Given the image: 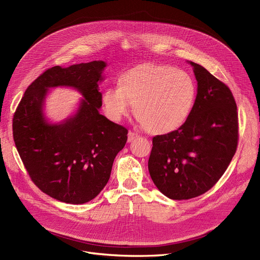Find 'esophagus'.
<instances>
[{"instance_id":"1","label":"esophagus","mask_w":260,"mask_h":260,"mask_svg":"<svg viewBox=\"0 0 260 260\" xmlns=\"http://www.w3.org/2000/svg\"><path fill=\"white\" fill-rule=\"evenodd\" d=\"M138 137H139V135H138V134L133 133V132H129V133H128V135H127V142H132L133 140L137 139Z\"/></svg>"}]
</instances>
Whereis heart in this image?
I'll return each mask as SVG.
<instances>
[{
    "instance_id": "obj_1",
    "label": "heart",
    "mask_w": 260,
    "mask_h": 260,
    "mask_svg": "<svg viewBox=\"0 0 260 260\" xmlns=\"http://www.w3.org/2000/svg\"><path fill=\"white\" fill-rule=\"evenodd\" d=\"M196 98L195 80L186 72L170 65L143 64L121 75L118 89L105 90L102 100L112 120L127 116L132 104L146 132L165 135L184 124Z\"/></svg>"
}]
</instances>
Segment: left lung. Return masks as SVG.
Listing matches in <instances>:
<instances>
[{
    "label": "left lung",
    "instance_id": "1",
    "mask_svg": "<svg viewBox=\"0 0 260 260\" xmlns=\"http://www.w3.org/2000/svg\"><path fill=\"white\" fill-rule=\"evenodd\" d=\"M197 80L192 114L175 132L153 138L148 171L160 192L174 200L200 196L228 169L238 143V114L230 88L203 66L189 62Z\"/></svg>",
    "mask_w": 260,
    "mask_h": 260
}]
</instances>
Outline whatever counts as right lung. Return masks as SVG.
I'll return each mask as SVG.
<instances>
[{
    "mask_svg": "<svg viewBox=\"0 0 260 260\" xmlns=\"http://www.w3.org/2000/svg\"><path fill=\"white\" fill-rule=\"evenodd\" d=\"M105 66L92 61L49 68L26 89L13 115V140L32 182L65 203H85L101 192L127 140L125 127L99 113ZM57 86L74 87L85 99L73 117L50 125L43 105L48 88Z\"/></svg>",
    "mask_w": 260,
    "mask_h": 260,
    "instance_id": "obj_1",
    "label": "right lung"
}]
</instances>
